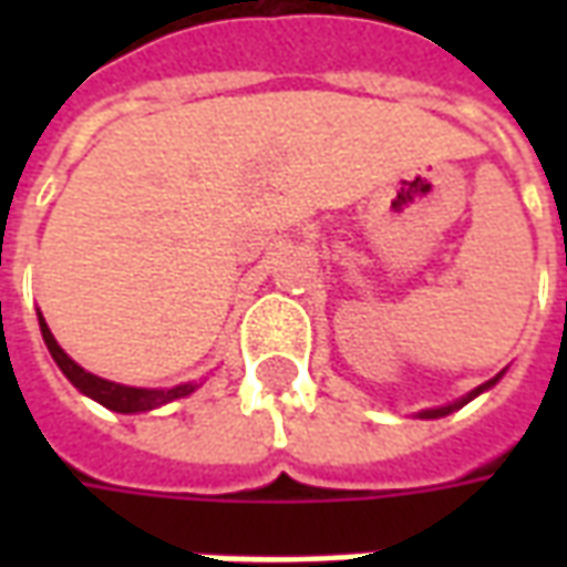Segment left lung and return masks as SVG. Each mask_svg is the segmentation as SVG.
Masks as SVG:
<instances>
[{"instance_id": "obj_1", "label": "left lung", "mask_w": 567, "mask_h": 567, "mask_svg": "<svg viewBox=\"0 0 567 567\" xmlns=\"http://www.w3.org/2000/svg\"><path fill=\"white\" fill-rule=\"evenodd\" d=\"M501 377H504V370H501L498 377H492V380H488V382H483V385H476L474 392H467V394H464V398H458V401H452V404H446V406H434V410H422V413H419V419H440V416H450V413H455V410H462V406L467 404V401H474L476 394L488 392V389H492V385H495V382H498Z\"/></svg>"}]
</instances>
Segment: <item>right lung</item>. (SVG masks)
Here are the masks:
<instances>
[{
  "instance_id": "add662e5",
  "label": "right lung",
  "mask_w": 567,
  "mask_h": 567,
  "mask_svg": "<svg viewBox=\"0 0 567 567\" xmlns=\"http://www.w3.org/2000/svg\"><path fill=\"white\" fill-rule=\"evenodd\" d=\"M39 328H42L44 346L48 352L56 361V368L63 370L66 377L81 394L93 398L96 404H103L105 410H115V413H148V410H157L163 404H173L178 398H187L199 389V382H182V385H173V389H136V385H121V382L103 380L91 370H84L81 364H75L72 358L60 349V343L54 340V333L48 328V321L42 319L39 312Z\"/></svg>"
}]
</instances>
